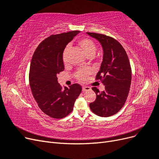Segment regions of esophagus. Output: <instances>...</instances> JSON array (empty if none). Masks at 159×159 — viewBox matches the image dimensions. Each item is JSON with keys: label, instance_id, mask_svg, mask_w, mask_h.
<instances>
[{"label": "esophagus", "instance_id": "1", "mask_svg": "<svg viewBox=\"0 0 159 159\" xmlns=\"http://www.w3.org/2000/svg\"><path fill=\"white\" fill-rule=\"evenodd\" d=\"M91 89V88L88 86H83L82 87V91H89Z\"/></svg>", "mask_w": 159, "mask_h": 159}]
</instances>
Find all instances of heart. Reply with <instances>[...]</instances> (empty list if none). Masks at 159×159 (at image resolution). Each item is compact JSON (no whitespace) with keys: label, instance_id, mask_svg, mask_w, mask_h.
<instances>
[{"label":"heart","instance_id":"obj_1","mask_svg":"<svg viewBox=\"0 0 159 159\" xmlns=\"http://www.w3.org/2000/svg\"><path fill=\"white\" fill-rule=\"evenodd\" d=\"M78 44L87 57H89V56L93 57L95 55L96 50H97V46H96V44L92 40L89 39V38H82V39H80L78 41ZM68 48L67 47L63 54V60L64 61V63L66 62V59H67L66 50ZM89 75V71L87 69H80L77 71L75 74L76 79L78 81H81V82H84L85 81H86V80H87L88 78Z\"/></svg>","mask_w":159,"mask_h":159}]
</instances>
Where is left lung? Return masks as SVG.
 <instances>
[{
    "label": "left lung",
    "mask_w": 159,
    "mask_h": 159,
    "mask_svg": "<svg viewBox=\"0 0 159 159\" xmlns=\"http://www.w3.org/2000/svg\"><path fill=\"white\" fill-rule=\"evenodd\" d=\"M97 39L103 49V61L95 80L105 85V89H92L96 99L89 103L91 111L100 117H110L123 107L131 83V68L126 51L115 38L102 34L87 32Z\"/></svg>",
    "instance_id": "8db88e82"
}]
</instances>
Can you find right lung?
<instances>
[{"instance_id": "add662e5", "label": "right lung", "mask_w": 159, "mask_h": 159, "mask_svg": "<svg viewBox=\"0 0 159 159\" xmlns=\"http://www.w3.org/2000/svg\"><path fill=\"white\" fill-rule=\"evenodd\" d=\"M79 30L53 34L38 45L34 53L29 72V83L38 107L54 119L64 118L71 113L81 86L74 84L64 88L57 75L64 70L63 52L66 45Z\"/></svg>"}]
</instances>
